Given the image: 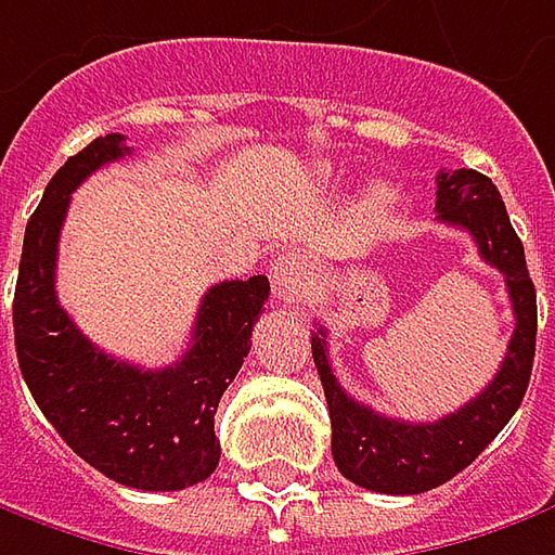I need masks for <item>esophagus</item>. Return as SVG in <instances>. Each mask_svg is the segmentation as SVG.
<instances>
[{"label": "esophagus", "instance_id": "esophagus-1", "mask_svg": "<svg viewBox=\"0 0 555 555\" xmlns=\"http://www.w3.org/2000/svg\"><path fill=\"white\" fill-rule=\"evenodd\" d=\"M270 276H273V292L279 301L295 304L301 301L307 288L313 285V263L304 254H282L273 263Z\"/></svg>", "mask_w": 555, "mask_h": 555}]
</instances>
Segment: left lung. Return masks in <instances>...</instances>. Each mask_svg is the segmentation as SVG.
I'll return each instance as SVG.
<instances>
[{
	"mask_svg": "<svg viewBox=\"0 0 555 555\" xmlns=\"http://www.w3.org/2000/svg\"><path fill=\"white\" fill-rule=\"evenodd\" d=\"M435 210L441 223L469 232L485 263L503 273L516 328L485 391L438 422L391 420L350 398L328 366L325 328H317L310 348L328 403L335 466L348 481L375 494H425L460 475L513 420L534 363L538 295L496 185L478 170H441Z\"/></svg>",
	"mask_w": 555,
	"mask_h": 555,
	"instance_id": "left-lung-1",
	"label": "left lung"
}]
</instances>
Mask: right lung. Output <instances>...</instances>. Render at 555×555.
Masks as SVG:
<instances>
[{
    "label": "right lung",
    "mask_w": 555,
    "mask_h": 555,
    "mask_svg": "<svg viewBox=\"0 0 555 555\" xmlns=\"http://www.w3.org/2000/svg\"><path fill=\"white\" fill-rule=\"evenodd\" d=\"M130 155L108 133L64 160L24 232L14 285V350L21 375L64 444L92 469L135 491H182L220 463L214 416L251 350L254 320L270 298L267 276L207 288L192 345L173 366L142 370L99 350L55 295L61 223L70 192Z\"/></svg>",
    "instance_id": "add662e5"
}]
</instances>
